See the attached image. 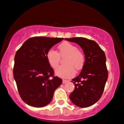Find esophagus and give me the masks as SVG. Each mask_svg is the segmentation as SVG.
<instances>
[{
    "label": "esophagus",
    "mask_w": 124,
    "mask_h": 124,
    "mask_svg": "<svg viewBox=\"0 0 124 124\" xmlns=\"http://www.w3.org/2000/svg\"><path fill=\"white\" fill-rule=\"evenodd\" d=\"M68 82H69V81L66 80V79H63V80H62V82H63V84H66V83H67Z\"/></svg>",
    "instance_id": "obj_1"
}]
</instances>
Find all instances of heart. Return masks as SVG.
I'll return each instance as SVG.
<instances>
[{"mask_svg": "<svg viewBox=\"0 0 124 124\" xmlns=\"http://www.w3.org/2000/svg\"><path fill=\"white\" fill-rule=\"evenodd\" d=\"M58 53L53 49H50L46 54V59L48 64L53 69H56L61 61L63 59L65 65L59 66L55 70L57 76L63 78H70L75 75L76 71L81 69L85 63V55L82 51L78 50L76 45L65 42L58 47Z\"/></svg>", "mask_w": 124, "mask_h": 124, "instance_id": "1", "label": "heart"}]
</instances>
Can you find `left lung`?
<instances>
[{"label": "left lung", "instance_id": "8db88e82", "mask_svg": "<svg viewBox=\"0 0 124 124\" xmlns=\"http://www.w3.org/2000/svg\"><path fill=\"white\" fill-rule=\"evenodd\" d=\"M65 40L79 45L85 57L81 73L71 79L75 89L70 94V99L76 106L89 107L96 103L104 92L108 77L105 54L93 40L82 37L65 38Z\"/></svg>", "mask_w": 124, "mask_h": 124}]
</instances>
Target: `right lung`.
Masks as SVG:
<instances>
[{
  "label": "right lung",
  "mask_w": 124,
  "mask_h": 124,
  "mask_svg": "<svg viewBox=\"0 0 124 124\" xmlns=\"http://www.w3.org/2000/svg\"><path fill=\"white\" fill-rule=\"evenodd\" d=\"M64 38L35 37L28 39L18 50L13 74L20 97L31 106L43 107L50 102L62 80L46 59L47 52Z\"/></svg>",
  "instance_id": "add662e5"
}]
</instances>
